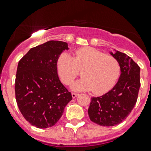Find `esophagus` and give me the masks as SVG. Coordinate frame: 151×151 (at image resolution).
Here are the masks:
<instances>
[{
  "label": "esophagus",
  "instance_id": "1",
  "mask_svg": "<svg viewBox=\"0 0 151 151\" xmlns=\"http://www.w3.org/2000/svg\"><path fill=\"white\" fill-rule=\"evenodd\" d=\"M71 95H72V97H73V99H75L76 97L78 95V94H77V93H74V92H72Z\"/></svg>",
  "mask_w": 151,
  "mask_h": 151
}]
</instances>
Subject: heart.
Returning a JSON list of instances; mask_svg holds the SVG:
<instances>
[{
  "instance_id": "1",
  "label": "heart",
  "mask_w": 151,
  "mask_h": 151,
  "mask_svg": "<svg viewBox=\"0 0 151 151\" xmlns=\"http://www.w3.org/2000/svg\"><path fill=\"white\" fill-rule=\"evenodd\" d=\"M56 69L63 84L69 85L83 70L81 79L72 84L77 91H92L95 95H103L115 85L120 74L117 59L95 48H80L73 57L62 52L56 60Z\"/></svg>"
}]
</instances>
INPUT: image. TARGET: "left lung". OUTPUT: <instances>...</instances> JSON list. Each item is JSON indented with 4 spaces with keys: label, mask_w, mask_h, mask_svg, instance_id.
<instances>
[{
    "label": "left lung",
    "mask_w": 151,
    "mask_h": 151,
    "mask_svg": "<svg viewBox=\"0 0 151 151\" xmlns=\"http://www.w3.org/2000/svg\"><path fill=\"white\" fill-rule=\"evenodd\" d=\"M120 64L118 82L102 96L91 98L88 115L93 122L102 127H113L127 118L137 103L140 87V67L127 54H113Z\"/></svg>",
    "instance_id": "8db88e82"
}]
</instances>
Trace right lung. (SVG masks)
I'll return each instance as SVG.
<instances>
[{
	"label": "right lung",
	"instance_id": "obj_1",
	"mask_svg": "<svg viewBox=\"0 0 151 151\" xmlns=\"http://www.w3.org/2000/svg\"><path fill=\"white\" fill-rule=\"evenodd\" d=\"M68 44L51 40L32 48L18 62L15 99L24 118L37 128L54 126L72 100L60 81L56 60Z\"/></svg>",
	"mask_w": 151,
	"mask_h": 151
}]
</instances>
